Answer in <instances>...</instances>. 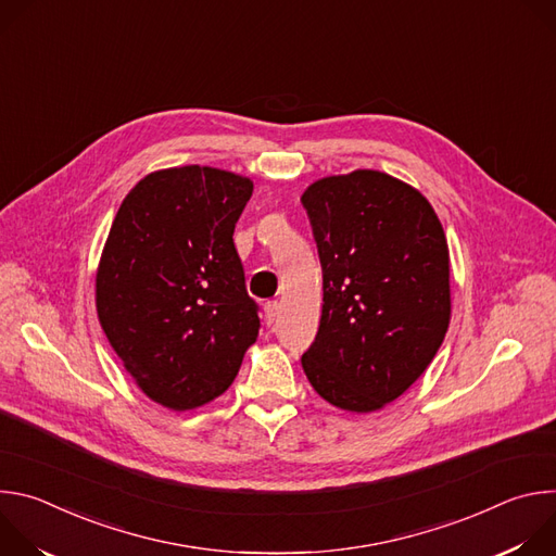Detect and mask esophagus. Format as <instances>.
<instances>
[{
	"label": "esophagus",
	"mask_w": 556,
	"mask_h": 556,
	"mask_svg": "<svg viewBox=\"0 0 556 556\" xmlns=\"http://www.w3.org/2000/svg\"><path fill=\"white\" fill-rule=\"evenodd\" d=\"M264 316H266V324L273 326L277 321V316H279V303L277 301H266L264 303Z\"/></svg>",
	"instance_id": "esophagus-1"
}]
</instances>
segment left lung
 I'll return each instance as SVG.
<instances>
[{
  "label": "left lung",
  "instance_id": "obj_1",
  "mask_svg": "<svg viewBox=\"0 0 556 556\" xmlns=\"http://www.w3.org/2000/svg\"><path fill=\"white\" fill-rule=\"evenodd\" d=\"M301 204L324 270L303 371L339 409H382L422 376L448 330L444 228L418 189L371 169L316 180Z\"/></svg>",
  "mask_w": 556,
  "mask_h": 556
}]
</instances>
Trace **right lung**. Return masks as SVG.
<instances>
[{
    "mask_svg": "<svg viewBox=\"0 0 556 556\" xmlns=\"http://www.w3.org/2000/svg\"><path fill=\"white\" fill-rule=\"evenodd\" d=\"M251 195V178L172 167L144 176L112 222L99 321L136 384L167 409L215 401L257 341V303L232 244Z\"/></svg>",
    "mask_w": 556,
    "mask_h": 556,
    "instance_id": "obj_1",
    "label": "right lung"
}]
</instances>
